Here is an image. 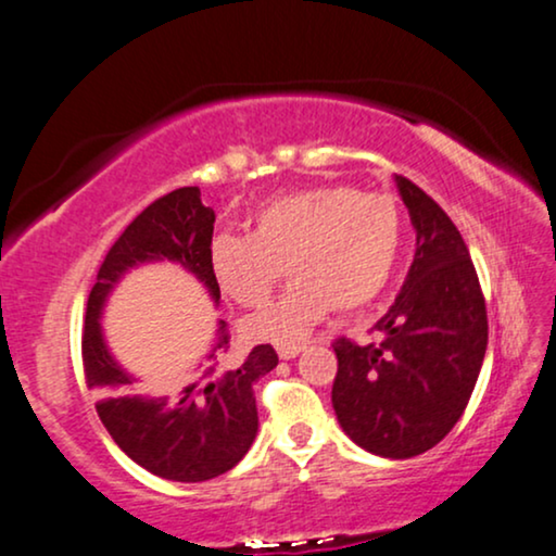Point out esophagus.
<instances>
[{
    "instance_id": "obj_1",
    "label": "esophagus",
    "mask_w": 556,
    "mask_h": 556,
    "mask_svg": "<svg viewBox=\"0 0 556 556\" xmlns=\"http://www.w3.org/2000/svg\"><path fill=\"white\" fill-rule=\"evenodd\" d=\"M301 352V348H278V355H280V359H291V357H295Z\"/></svg>"
}]
</instances>
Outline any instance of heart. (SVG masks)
I'll return each mask as SVG.
<instances>
[{
	"label": "heart",
	"instance_id": "heart-1",
	"mask_svg": "<svg viewBox=\"0 0 556 556\" xmlns=\"http://www.w3.org/2000/svg\"><path fill=\"white\" fill-rule=\"evenodd\" d=\"M401 244L399 206L355 186H312L280 193L252 214L250 235H216L208 268L235 304L268 299L286 273L280 299L242 321L250 342L295 348L331 308L370 306L391 280Z\"/></svg>",
	"mask_w": 556,
	"mask_h": 556
}]
</instances>
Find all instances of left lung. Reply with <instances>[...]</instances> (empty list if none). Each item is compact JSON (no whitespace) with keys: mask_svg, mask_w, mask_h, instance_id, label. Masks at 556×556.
Wrapping results in <instances>:
<instances>
[{"mask_svg":"<svg viewBox=\"0 0 556 556\" xmlns=\"http://www.w3.org/2000/svg\"><path fill=\"white\" fill-rule=\"evenodd\" d=\"M416 229L399 299L375 324L378 340H334L337 421L363 450L408 459L450 434L478 383L488 312L470 252L429 193L395 176Z\"/></svg>","mask_w":556,"mask_h":556,"instance_id":"8db88e82","label":"left lung"}]
</instances>
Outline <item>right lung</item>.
Segmentation results:
<instances>
[{
    "label": "right lung",
    "instance_id": "1",
    "mask_svg": "<svg viewBox=\"0 0 556 556\" xmlns=\"http://www.w3.org/2000/svg\"><path fill=\"white\" fill-rule=\"evenodd\" d=\"M212 235L214 212L201 204L199 186L165 193L117 237L86 304L81 359L86 386L99 399V419L129 459L176 482L212 480L232 470L248 454L257 434L252 386L278 365L276 350L257 344L242 363L219 367V355L229 352V327L222 321L206 365L173 399H150L106 352L99 314L125 270L150 261L178 263L219 301V286L208 268Z\"/></svg>",
    "mask_w": 556,
    "mask_h": 556
}]
</instances>
